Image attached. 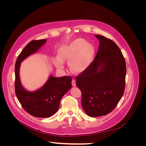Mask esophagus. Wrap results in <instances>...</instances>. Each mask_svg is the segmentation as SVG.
I'll return each mask as SVG.
<instances>
[{"label": "esophagus", "mask_w": 146, "mask_h": 146, "mask_svg": "<svg viewBox=\"0 0 146 146\" xmlns=\"http://www.w3.org/2000/svg\"><path fill=\"white\" fill-rule=\"evenodd\" d=\"M72 85L73 86H76V80H74V79H73V80H72Z\"/></svg>", "instance_id": "obj_1"}]
</instances>
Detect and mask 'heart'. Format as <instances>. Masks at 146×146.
Returning a JSON list of instances; mask_svg holds the SVG:
<instances>
[{"mask_svg": "<svg viewBox=\"0 0 146 146\" xmlns=\"http://www.w3.org/2000/svg\"><path fill=\"white\" fill-rule=\"evenodd\" d=\"M94 53L93 46L85 39L78 38L68 44L61 46L58 50V57L53 62L57 68L62 69L63 61L69 60V66L72 71L82 72L90 64Z\"/></svg>", "mask_w": 146, "mask_h": 146, "instance_id": "obj_1", "label": "heart"}]
</instances>
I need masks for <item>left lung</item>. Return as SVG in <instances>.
Returning a JSON list of instances; mask_svg holds the SVG:
<instances>
[{
  "label": "left lung",
  "mask_w": 146,
  "mask_h": 146,
  "mask_svg": "<svg viewBox=\"0 0 146 146\" xmlns=\"http://www.w3.org/2000/svg\"><path fill=\"white\" fill-rule=\"evenodd\" d=\"M93 61L76 77L82 92V105L91 117L104 116L115 108L123 94L126 64L121 50L111 39L101 35Z\"/></svg>",
  "instance_id": "left-lung-1"
}]
</instances>
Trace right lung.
Returning <instances> with one entry per match:
<instances>
[{
    "instance_id": "1",
    "label": "right lung",
    "mask_w": 146,
    "mask_h": 146,
    "mask_svg": "<svg viewBox=\"0 0 146 146\" xmlns=\"http://www.w3.org/2000/svg\"><path fill=\"white\" fill-rule=\"evenodd\" d=\"M47 41L46 39L33 40L27 44L17 56L15 64V93L25 111L35 117H48L57 111L60 100L72 86V77L50 76L40 89L35 91H26L19 79L21 63L30 55L36 52Z\"/></svg>"
}]
</instances>
